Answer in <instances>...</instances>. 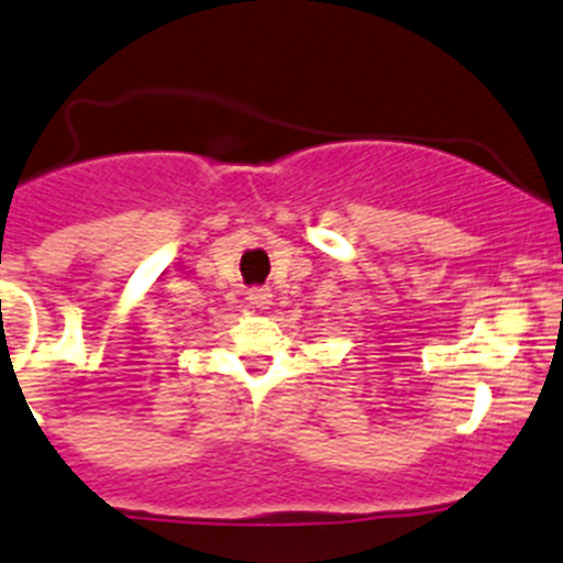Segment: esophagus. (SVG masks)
I'll return each instance as SVG.
<instances>
[{
	"label": "esophagus",
	"mask_w": 563,
	"mask_h": 563,
	"mask_svg": "<svg viewBox=\"0 0 563 563\" xmlns=\"http://www.w3.org/2000/svg\"><path fill=\"white\" fill-rule=\"evenodd\" d=\"M246 299H250L255 308H266L272 302V288L269 286H252L246 291Z\"/></svg>",
	"instance_id": "1"
}]
</instances>
